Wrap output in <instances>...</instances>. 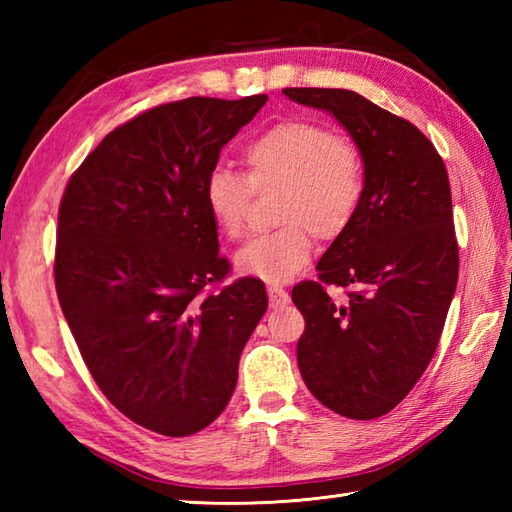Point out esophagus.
<instances>
[{
  "mask_svg": "<svg viewBox=\"0 0 512 512\" xmlns=\"http://www.w3.org/2000/svg\"><path fill=\"white\" fill-rule=\"evenodd\" d=\"M268 299L273 308H284L290 303V295L281 286H268Z\"/></svg>",
  "mask_w": 512,
  "mask_h": 512,
  "instance_id": "obj_1",
  "label": "esophagus"
}]
</instances>
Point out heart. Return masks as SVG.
Listing matches in <instances>:
<instances>
[{
  "instance_id": "b5f03b06",
  "label": "heart",
  "mask_w": 512,
  "mask_h": 512,
  "mask_svg": "<svg viewBox=\"0 0 512 512\" xmlns=\"http://www.w3.org/2000/svg\"><path fill=\"white\" fill-rule=\"evenodd\" d=\"M248 178L215 167L204 182V204L217 231L239 237L255 189L279 187L275 233L259 235L235 255L239 275L281 284L310 262L312 235L339 237L352 224L365 193V165L350 138L332 136L312 121H284L259 134L244 151Z\"/></svg>"
}]
</instances>
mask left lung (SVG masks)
<instances>
[{
	"instance_id": "left-lung-1",
	"label": "left lung",
	"mask_w": 512,
	"mask_h": 512,
	"mask_svg": "<svg viewBox=\"0 0 512 512\" xmlns=\"http://www.w3.org/2000/svg\"><path fill=\"white\" fill-rule=\"evenodd\" d=\"M336 118L365 165L352 224L319 259V281L292 288L306 319L299 372L312 396L352 420L394 409L436 352L458 286L451 187L418 127L350 90L286 88ZM352 287L336 304L322 286Z\"/></svg>"
}]
</instances>
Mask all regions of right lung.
Returning <instances> with one entry per match:
<instances>
[{"label":"right lung","instance_id":"obj_1","mask_svg":"<svg viewBox=\"0 0 512 512\" xmlns=\"http://www.w3.org/2000/svg\"><path fill=\"white\" fill-rule=\"evenodd\" d=\"M266 101L158 105L107 134L63 193L54 257L63 317L107 400L160 436H191L220 416L268 308L253 277L202 295L228 273L204 182Z\"/></svg>","mask_w":512,"mask_h":512}]
</instances>
